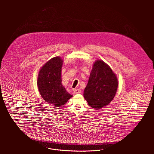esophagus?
I'll return each instance as SVG.
<instances>
[{"label":"esophagus","mask_w":154,"mask_h":154,"mask_svg":"<svg viewBox=\"0 0 154 154\" xmlns=\"http://www.w3.org/2000/svg\"><path fill=\"white\" fill-rule=\"evenodd\" d=\"M81 92V89H76L74 90L73 93L75 94H80Z\"/></svg>","instance_id":"34e87169"}]
</instances>
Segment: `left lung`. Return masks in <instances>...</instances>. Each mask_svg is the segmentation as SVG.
Listing matches in <instances>:
<instances>
[{"label": "left lung", "mask_w": 154, "mask_h": 154, "mask_svg": "<svg viewBox=\"0 0 154 154\" xmlns=\"http://www.w3.org/2000/svg\"><path fill=\"white\" fill-rule=\"evenodd\" d=\"M117 87L116 75L107 64L98 60L93 65L84 97L89 106L100 110L110 104L116 94Z\"/></svg>", "instance_id": "obj_1"}]
</instances>
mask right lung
Instances as JSON below:
<instances>
[{
    "label": "right lung",
    "instance_id": "1",
    "mask_svg": "<svg viewBox=\"0 0 154 154\" xmlns=\"http://www.w3.org/2000/svg\"><path fill=\"white\" fill-rule=\"evenodd\" d=\"M62 65L63 60L60 57L51 59L42 67L37 79L41 96L46 102L56 107L65 104L72 97L62 84Z\"/></svg>",
    "mask_w": 154,
    "mask_h": 154
}]
</instances>
